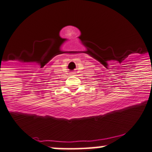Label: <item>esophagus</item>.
<instances>
[{
	"label": "esophagus",
	"instance_id": "obj_1",
	"mask_svg": "<svg viewBox=\"0 0 152 152\" xmlns=\"http://www.w3.org/2000/svg\"><path fill=\"white\" fill-rule=\"evenodd\" d=\"M70 75H72V76H76V73L75 72H72V73H70Z\"/></svg>",
	"mask_w": 152,
	"mask_h": 152
}]
</instances>
